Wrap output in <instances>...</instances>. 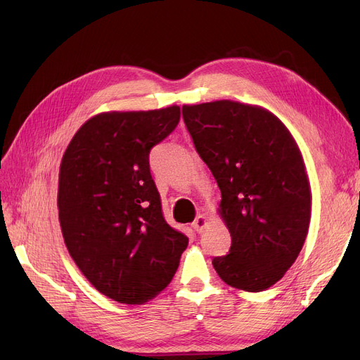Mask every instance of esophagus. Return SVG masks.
<instances>
[{
  "label": "esophagus",
  "instance_id": "34e87169",
  "mask_svg": "<svg viewBox=\"0 0 360 360\" xmlns=\"http://www.w3.org/2000/svg\"><path fill=\"white\" fill-rule=\"evenodd\" d=\"M205 225H207V216H205V214H198L197 219H195L193 224H192L193 230L198 231V233H201V231L204 230Z\"/></svg>",
  "mask_w": 360,
  "mask_h": 360
}]
</instances>
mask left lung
<instances>
[{
    "mask_svg": "<svg viewBox=\"0 0 360 360\" xmlns=\"http://www.w3.org/2000/svg\"><path fill=\"white\" fill-rule=\"evenodd\" d=\"M181 112L221 189L217 214L231 234L230 254L213 267L233 288L264 291L292 266L309 230L312 195L296 139L258 105L214 101Z\"/></svg>",
    "mask_w": 360,
    "mask_h": 360,
    "instance_id": "8db88e82",
    "label": "left lung"
}]
</instances>
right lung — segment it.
<instances>
[{
    "label": "right lung",
    "instance_id": "1",
    "mask_svg": "<svg viewBox=\"0 0 360 360\" xmlns=\"http://www.w3.org/2000/svg\"><path fill=\"white\" fill-rule=\"evenodd\" d=\"M180 108L96 114L78 129L58 172L64 243L90 284L118 303L141 304L165 288L188 237L162 214L148 155Z\"/></svg>",
    "mask_w": 360,
    "mask_h": 360
}]
</instances>
